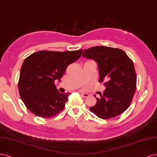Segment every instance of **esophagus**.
Instances as JSON below:
<instances>
[{"label": "esophagus", "instance_id": "1", "mask_svg": "<svg viewBox=\"0 0 157 157\" xmlns=\"http://www.w3.org/2000/svg\"><path fill=\"white\" fill-rule=\"evenodd\" d=\"M81 94H82V97H83V98H87V97H89V94L88 93H82Z\"/></svg>", "mask_w": 157, "mask_h": 157}]
</instances>
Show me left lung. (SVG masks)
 Listing matches in <instances>:
<instances>
[{"label": "left lung", "instance_id": "left-lung-1", "mask_svg": "<svg viewBox=\"0 0 157 157\" xmlns=\"http://www.w3.org/2000/svg\"><path fill=\"white\" fill-rule=\"evenodd\" d=\"M82 55L97 63L98 82H104L105 87L101 98H96L97 104L89 108L90 112L102 119L122 114L130 106L136 89L132 60L123 50L107 46L85 49Z\"/></svg>", "mask_w": 157, "mask_h": 157}]
</instances>
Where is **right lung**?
Wrapping results in <instances>:
<instances>
[{"label": "right lung", "mask_w": 157, "mask_h": 157, "mask_svg": "<svg viewBox=\"0 0 157 157\" xmlns=\"http://www.w3.org/2000/svg\"><path fill=\"white\" fill-rule=\"evenodd\" d=\"M82 52L39 51L24 60L18 89L23 103L33 113L50 118L64 108L70 94L60 93L54 82L60 81L68 66L77 60Z\"/></svg>", "instance_id": "1"}]
</instances>
